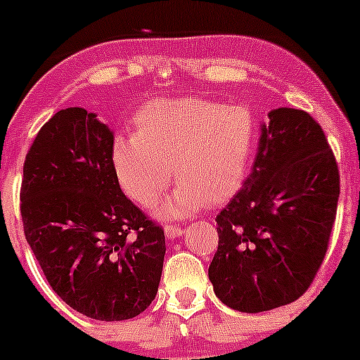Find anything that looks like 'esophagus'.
<instances>
[{"instance_id":"34e87169","label":"esophagus","mask_w":360,"mask_h":360,"mask_svg":"<svg viewBox=\"0 0 360 360\" xmlns=\"http://www.w3.org/2000/svg\"><path fill=\"white\" fill-rule=\"evenodd\" d=\"M163 231H165L167 238H177L183 235V228H181L179 224H172V223H167L165 226H163Z\"/></svg>"}]
</instances>
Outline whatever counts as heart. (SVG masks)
<instances>
[{"label": "heart", "mask_w": 360, "mask_h": 360, "mask_svg": "<svg viewBox=\"0 0 360 360\" xmlns=\"http://www.w3.org/2000/svg\"><path fill=\"white\" fill-rule=\"evenodd\" d=\"M134 136H116L111 162L122 190L150 207L174 177L179 186L158 203L184 216L233 197L248 177L257 141L252 111L207 97L148 101L134 116Z\"/></svg>", "instance_id": "obj_1"}]
</instances>
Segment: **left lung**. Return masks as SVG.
Instances as JSON below:
<instances>
[{
    "mask_svg": "<svg viewBox=\"0 0 360 360\" xmlns=\"http://www.w3.org/2000/svg\"><path fill=\"white\" fill-rule=\"evenodd\" d=\"M261 125L252 172L217 214L214 292L245 314L274 310L314 282L336 219L340 170L322 127L278 108Z\"/></svg>",
    "mask_w": 360,
    "mask_h": 360,
    "instance_id": "8db88e82",
    "label": "left lung"
}]
</instances>
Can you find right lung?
Returning a JSON list of instances; mask_svg holds the SVG:
<instances>
[{
	"mask_svg": "<svg viewBox=\"0 0 360 360\" xmlns=\"http://www.w3.org/2000/svg\"><path fill=\"white\" fill-rule=\"evenodd\" d=\"M112 132L83 108L39 129L24 162L25 240L72 310L97 321L143 314L158 291L165 233L122 193Z\"/></svg>",
	"mask_w": 360,
	"mask_h": 360,
	"instance_id": "obj_1",
	"label": "right lung"
}]
</instances>
